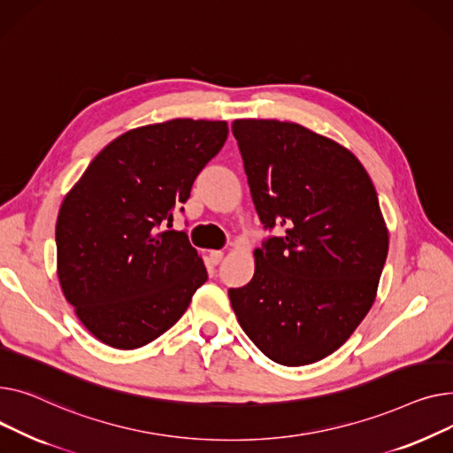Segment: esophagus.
<instances>
[{
	"label": "esophagus",
	"instance_id": "1",
	"mask_svg": "<svg viewBox=\"0 0 453 453\" xmlns=\"http://www.w3.org/2000/svg\"><path fill=\"white\" fill-rule=\"evenodd\" d=\"M223 259V252L221 250H211L210 252V261L214 265H219V261Z\"/></svg>",
	"mask_w": 453,
	"mask_h": 453
}]
</instances>
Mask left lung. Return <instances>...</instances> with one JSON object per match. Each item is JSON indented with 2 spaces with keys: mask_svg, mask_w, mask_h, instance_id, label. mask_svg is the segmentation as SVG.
Segmentation results:
<instances>
[{
  "mask_svg": "<svg viewBox=\"0 0 453 453\" xmlns=\"http://www.w3.org/2000/svg\"><path fill=\"white\" fill-rule=\"evenodd\" d=\"M232 133L265 230L252 280L228 288L239 326L281 365L334 353L375 302L388 230L375 186L334 141L280 120H234Z\"/></svg>",
  "mask_w": 453,
  "mask_h": 453,
  "instance_id": "8db88e82",
  "label": "left lung"
}]
</instances>
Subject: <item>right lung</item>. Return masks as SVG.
I'll use <instances>...</instances> for the list:
<instances>
[{"mask_svg": "<svg viewBox=\"0 0 453 453\" xmlns=\"http://www.w3.org/2000/svg\"><path fill=\"white\" fill-rule=\"evenodd\" d=\"M225 120L175 119L105 146L65 196L58 278L88 331L115 349L166 333L208 280L184 230H170L201 170L223 148Z\"/></svg>", "mask_w": 453, "mask_h": 453, "instance_id": "1", "label": "right lung"}]
</instances>
